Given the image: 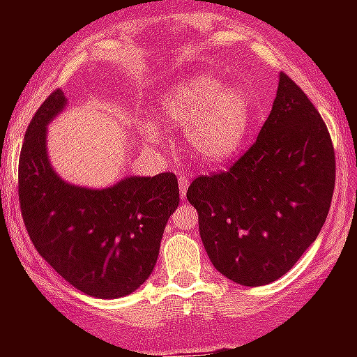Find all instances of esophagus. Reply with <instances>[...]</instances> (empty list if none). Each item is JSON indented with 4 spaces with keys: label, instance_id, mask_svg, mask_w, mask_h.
I'll return each mask as SVG.
<instances>
[{
    "label": "esophagus",
    "instance_id": "esophagus-1",
    "mask_svg": "<svg viewBox=\"0 0 357 357\" xmlns=\"http://www.w3.org/2000/svg\"><path fill=\"white\" fill-rule=\"evenodd\" d=\"M188 188H189L188 175L181 173V175H178V189H181V197L182 198H185V191H188Z\"/></svg>",
    "mask_w": 357,
    "mask_h": 357
}]
</instances>
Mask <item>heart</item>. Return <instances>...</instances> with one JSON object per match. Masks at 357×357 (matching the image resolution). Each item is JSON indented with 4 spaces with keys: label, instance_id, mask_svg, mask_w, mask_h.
Instances as JSON below:
<instances>
[{
    "label": "heart",
    "instance_id": "heart-1",
    "mask_svg": "<svg viewBox=\"0 0 357 357\" xmlns=\"http://www.w3.org/2000/svg\"><path fill=\"white\" fill-rule=\"evenodd\" d=\"M160 114L173 127L185 128L189 146L202 159L223 162L241 148L252 116L248 94L229 87L213 73H197L164 94ZM146 139L159 141L155 125H146Z\"/></svg>",
    "mask_w": 357,
    "mask_h": 357
}]
</instances>
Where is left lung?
Masks as SVG:
<instances>
[{"label":"left lung","instance_id":"left-lung-1","mask_svg":"<svg viewBox=\"0 0 357 357\" xmlns=\"http://www.w3.org/2000/svg\"><path fill=\"white\" fill-rule=\"evenodd\" d=\"M334 148L326 123L284 73L257 141L229 172L188 188L211 263L241 286L288 273L326 223L334 191Z\"/></svg>","mask_w":357,"mask_h":357}]
</instances>
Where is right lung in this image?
<instances>
[{
	"label": "right lung",
	"instance_id": "right-lung-1",
	"mask_svg": "<svg viewBox=\"0 0 357 357\" xmlns=\"http://www.w3.org/2000/svg\"><path fill=\"white\" fill-rule=\"evenodd\" d=\"M68 98L53 91L24 134L19 204L33 247L71 286L96 298H119L153 272L168 218L176 209L173 173L125 176L105 189L66 182L50 164L46 128Z\"/></svg>",
	"mask_w": 357,
	"mask_h": 357
}]
</instances>
